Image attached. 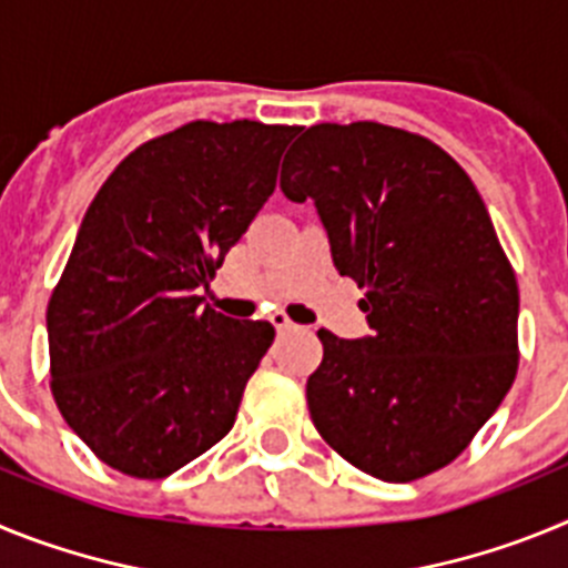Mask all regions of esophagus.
Wrapping results in <instances>:
<instances>
[{
	"instance_id": "34e87169",
	"label": "esophagus",
	"mask_w": 568,
	"mask_h": 568,
	"mask_svg": "<svg viewBox=\"0 0 568 568\" xmlns=\"http://www.w3.org/2000/svg\"><path fill=\"white\" fill-rule=\"evenodd\" d=\"M270 321H273V327L278 329V333H290V329H295V324L284 313H273L270 315Z\"/></svg>"
}]
</instances>
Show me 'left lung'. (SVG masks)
<instances>
[{
	"instance_id": "obj_1",
	"label": "left lung",
	"mask_w": 568,
	"mask_h": 568,
	"mask_svg": "<svg viewBox=\"0 0 568 568\" xmlns=\"http://www.w3.org/2000/svg\"><path fill=\"white\" fill-rule=\"evenodd\" d=\"M281 193L313 199L335 267L366 290L369 335L318 329L315 429L378 480L440 469L518 373V281L484 199L438 144L378 122L304 130Z\"/></svg>"
}]
</instances>
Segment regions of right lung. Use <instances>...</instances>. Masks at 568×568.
Masks as SVG:
<instances>
[{
  "mask_svg": "<svg viewBox=\"0 0 568 568\" xmlns=\"http://www.w3.org/2000/svg\"><path fill=\"white\" fill-rule=\"evenodd\" d=\"M301 128L190 122L135 148L90 202L48 304L50 389L108 466L159 480L233 429L275 338L204 307Z\"/></svg>",
  "mask_w": 568,
  "mask_h": 568,
  "instance_id": "1",
  "label": "right lung"
}]
</instances>
